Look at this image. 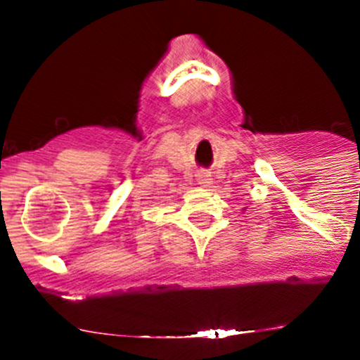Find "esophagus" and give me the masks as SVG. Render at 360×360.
<instances>
[{"label": "esophagus", "instance_id": "esophagus-1", "mask_svg": "<svg viewBox=\"0 0 360 360\" xmlns=\"http://www.w3.org/2000/svg\"><path fill=\"white\" fill-rule=\"evenodd\" d=\"M197 181H198V184H200V186H209V184H210V176L202 170V172L197 174Z\"/></svg>", "mask_w": 360, "mask_h": 360}]
</instances>
